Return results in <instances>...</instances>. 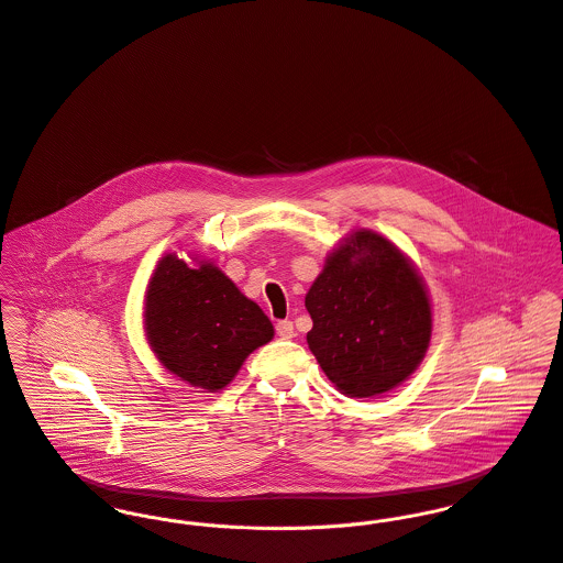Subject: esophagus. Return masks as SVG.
Masks as SVG:
<instances>
[{"instance_id": "obj_1", "label": "esophagus", "mask_w": 563, "mask_h": 563, "mask_svg": "<svg viewBox=\"0 0 563 563\" xmlns=\"http://www.w3.org/2000/svg\"><path fill=\"white\" fill-rule=\"evenodd\" d=\"M275 329H277V335L284 338V340L295 338V327H292V322L290 321H279L275 324Z\"/></svg>"}]
</instances>
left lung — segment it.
<instances>
[{"instance_id":"left-lung-1","label":"left lung","mask_w":563,"mask_h":563,"mask_svg":"<svg viewBox=\"0 0 563 563\" xmlns=\"http://www.w3.org/2000/svg\"><path fill=\"white\" fill-rule=\"evenodd\" d=\"M308 346L338 393L371 399L420 366L433 329L427 286L401 249L373 230L333 246L306 295Z\"/></svg>"}]
</instances>
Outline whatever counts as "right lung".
I'll use <instances>...</instances> for the list:
<instances>
[{
    "mask_svg": "<svg viewBox=\"0 0 563 563\" xmlns=\"http://www.w3.org/2000/svg\"><path fill=\"white\" fill-rule=\"evenodd\" d=\"M164 253L145 290L143 327L162 366L208 393L223 390L275 329L255 301L208 260Z\"/></svg>",
    "mask_w": 563,
    "mask_h": 563,
    "instance_id": "1",
    "label": "right lung"
}]
</instances>
